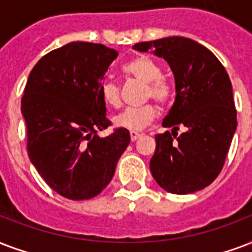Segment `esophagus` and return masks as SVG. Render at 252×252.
Masks as SVG:
<instances>
[{
    "instance_id": "obj_1",
    "label": "esophagus",
    "mask_w": 252,
    "mask_h": 252,
    "mask_svg": "<svg viewBox=\"0 0 252 252\" xmlns=\"http://www.w3.org/2000/svg\"><path fill=\"white\" fill-rule=\"evenodd\" d=\"M129 134H130V140H132V141H136V140L140 137L139 132H134V130H130Z\"/></svg>"
}]
</instances>
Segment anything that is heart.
I'll list each match as a JSON object with an SVG mask.
<instances>
[{"label": "heart", "instance_id": "1", "mask_svg": "<svg viewBox=\"0 0 252 252\" xmlns=\"http://www.w3.org/2000/svg\"><path fill=\"white\" fill-rule=\"evenodd\" d=\"M123 72L145 83V99H153L158 104H166L172 100L173 87L168 80L162 79V70L156 61L141 55L123 66ZM101 99L107 105L118 107L120 104V87L116 82L105 79L100 86ZM157 111L153 104L141 107H128L119 112L113 122L119 128L128 130H141L156 119Z\"/></svg>", "mask_w": 252, "mask_h": 252}]
</instances>
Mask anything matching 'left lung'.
Instances as JSON below:
<instances>
[{"mask_svg": "<svg viewBox=\"0 0 252 252\" xmlns=\"http://www.w3.org/2000/svg\"><path fill=\"white\" fill-rule=\"evenodd\" d=\"M134 50L164 58L176 82V100L162 126L172 133L156 136L152 176L173 194H189L214 181L223 168L237 129L233 86L218 58L198 42L168 36L140 42ZM187 132L177 136L178 126Z\"/></svg>", "mask_w": 252, "mask_h": 252, "instance_id": "left-lung-1", "label": "left lung"}]
</instances>
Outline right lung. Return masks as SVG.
<instances>
[{
	"mask_svg": "<svg viewBox=\"0 0 252 252\" xmlns=\"http://www.w3.org/2000/svg\"><path fill=\"white\" fill-rule=\"evenodd\" d=\"M118 55L100 43L71 42L42 57L29 75L21 100L29 158L46 184L68 199L101 193L130 143L124 128L97 136L111 126L100 86Z\"/></svg>",
	"mask_w": 252,
	"mask_h": 252,
	"instance_id": "1",
	"label": "right lung"
}]
</instances>
